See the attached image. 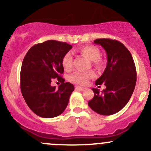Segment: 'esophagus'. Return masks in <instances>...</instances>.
Instances as JSON below:
<instances>
[{
  "mask_svg": "<svg viewBox=\"0 0 151 151\" xmlns=\"http://www.w3.org/2000/svg\"><path fill=\"white\" fill-rule=\"evenodd\" d=\"M76 89H78V90H80V91H83L85 89L84 87H81L80 86H76Z\"/></svg>",
  "mask_w": 151,
  "mask_h": 151,
  "instance_id": "1",
  "label": "esophagus"
}]
</instances>
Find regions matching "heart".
Segmentation results:
<instances>
[{"mask_svg":"<svg viewBox=\"0 0 151 151\" xmlns=\"http://www.w3.org/2000/svg\"><path fill=\"white\" fill-rule=\"evenodd\" d=\"M79 52L83 56L87 57L90 60L93 61V65L95 66L99 67L102 65V62L100 58L101 56V51L99 48L95 45H83L79 48ZM62 66L64 69L66 71H70L73 68V56L71 52H68L63 56L62 60ZM95 77V73L93 71H87V72H83V71H76L70 76L69 80L72 83L76 84L83 85L87 83L91 78Z\"/></svg>","mask_w":151,"mask_h":151,"instance_id":"b5f03b06","label":"heart"}]
</instances>
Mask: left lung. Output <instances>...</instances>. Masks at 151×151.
Returning <instances> with one entry per match:
<instances>
[{
	"label": "left lung",
	"mask_w": 151,
	"mask_h": 151,
	"mask_svg": "<svg viewBox=\"0 0 151 151\" xmlns=\"http://www.w3.org/2000/svg\"><path fill=\"white\" fill-rule=\"evenodd\" d=\"M107 54V65L103 75L95 81L106 89L92 88L94 97L88 102L93 111L102 115H111L122 109L131 98L137 81V70L129 50L120 42L111 39H97Z\"/></svg>",
	"instance_id": "obj_1"
}]
</instances>
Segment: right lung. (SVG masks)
<instances>
[{
    "label": "right lung",
    "instance_id": "1",
    "mask_svg": "<svg viewBox=\"0 0 151 151\" xmlns=\"http://www.w3.org/2000/svg\"><path fill=\"white\" fill-rule=\"evenodd\" d=\"M72 48L66 42L47 40L34 45L25 54L20 70V89L25 103L37 115L59 116L66 109L74 86L62 78L63 56ZM56 78L58 89L50 83Z\"/></svg>",
    "mask_w": 151,
    "mask_h": 151
}]
</instances>
